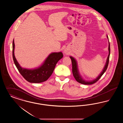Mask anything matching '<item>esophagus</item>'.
Here are the masks:
<instances>
[{
	"label": "esophagus",
	"mask_w": 123,
	"mask_h": 123,
	"mask_svg": "<svg viewBox=\"0 0 123 123\" xmlns=\"http://www.w3.org/2000/svg\"><path fill=\"white\" fill-rule=\"evenodd\" d=\"M64 54H65V55H67V54H68V53H67V52H66V51H64Z\"/></svg>",
	"instance_id": "esophagus-1"
}]
</instances>
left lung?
I'll return each mask as SVG.
<instances>
[{
    "instance_id": "8db88e82",
    "label": "left lung",
    "mask_w": 123,
    "mask_h": 123,
    "mask_svg": "<svg viewBox=\"0 0 123 123\" xmlns=\"http://www.w3.org/2000/svg\"><path fill=\"white\" fill-rule=\"evenodd\" d=\"M107 38L108 40V37L107 35ZM108 44H109V45H108L109 54H108L107 58L106 59L105 65L103 70H102L100 73L99 75V76H97L95 79H94L93 80L85 81V80H84L82 78V76L80 74V73L79 71V70L78 68V65H77V63L76 59L72 56L70 57L71 60L72 64V73H73V76L75 77V78L77 82H78L80 83L83 84H85V85H91V84H94L95 82H96L99 80V78L103 75V74L105 73V72L106 70L107 67H108V63H109V57H110V43L109 41V40H108Z\"/></svg>"
}]
</instances>
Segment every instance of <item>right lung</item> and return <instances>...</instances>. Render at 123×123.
<instances>
[{
	"label": "right lung",
	"mask_w": 123,
	"mask_h": 123,
	"mask_svg": "<svg viewBox=\"0 0 123 123\" xmlns=\"http://www.w3.org/2000/svg\"><path fill=\"white\" fill-rule=\"evenodd\" d=\"M14 40L12 44V56L14 62L19 72L28 82L31 83H41L45 82L53 73L55 66L60 59L63 57L62 52H54L50 54L42 64L34 69H26L22 67L14 55Z\"/></svg>",
	"instance_id": "obj_1"
}]
</instances>
